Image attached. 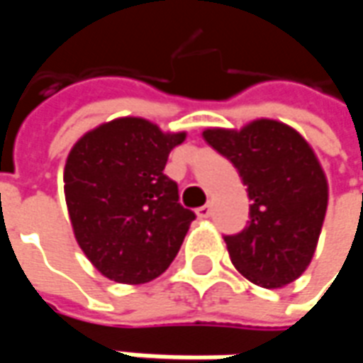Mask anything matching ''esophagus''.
Listing matches in <instances>:
<instances>
[{"instance_id":"obj_1","label":"esophagus","mask_w":363,"mask_h":363,"mask_svg":"<svg viewBox=\"0 0 363 363\" xmlns=\"http://www.w3.org/2000/svg\"><path fill=\"white\" fill-rule=\"evenodd\" d=\"M196 214H198V218H210L212 216V206H210V203H206V206H202V208H198V210H196Z\"/></svg>"}]
</instances>
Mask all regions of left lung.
<instances>
[{
    "label": "left lung",
    "mask_w": 363,
    "mask_h": 363,
    "mask_svg": "<svg viewBox=\"0 0 363 363\" xmlns=\"http://www.w3.org/2000/svg\"><path fill=\"white\" fill-rule=\"evenodd\" d=\"M202 135L238 169L252 202L246 228L224 236L232 264L264 289L293 283L313 258L328 210V179L313 149L271 119Z\"/></svg>",
    "instance_id": "1"
}]
</instances>
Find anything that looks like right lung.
<instances>
[{"label": "right lung", "instance_id": "1", "mask_svg": "<svg viewBox=\"0 0 363 363\" xmlns=\"http://www.w3.org/2000/svg\"><path fill=\"white\" fill-rule=\"evenodd\" d=\"M186 133L123 117L82 135L68 153L64 194L78 246L106 279L141 285L165 271L196 214L163 174Z\"/></svg>", "mask_w": 363, "mask_h": 363}]
</instances>
